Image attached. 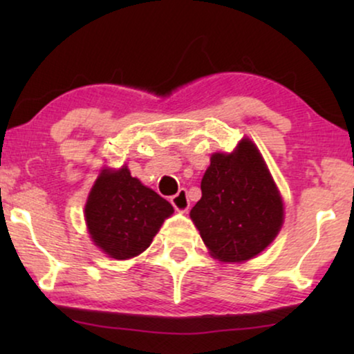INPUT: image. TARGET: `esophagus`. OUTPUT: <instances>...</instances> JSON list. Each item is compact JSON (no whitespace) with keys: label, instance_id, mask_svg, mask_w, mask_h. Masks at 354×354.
Returning <instances> with one entry per match:
<instances>
[{"label":"esophagus","instance_id":"1","mask_svg":"<svg viewBox=\"0 0 354 354\" xmlns=\"http://www.w3.org/2000/svg\"><path fill=\"white\" fill-rule=\"evenodd\" d=\"M171 203L177 211H180V212L188 211V207H190V200H188V196H187V190H178L177 195H174L171 198Z\"/></svg>","mask_w":354,"mask_h":354}]
</instances>
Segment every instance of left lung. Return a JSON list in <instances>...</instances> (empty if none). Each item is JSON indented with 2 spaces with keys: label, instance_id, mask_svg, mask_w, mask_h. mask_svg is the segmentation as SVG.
Here are the masks:
<instances>
[{
  "label": "left lung",
  "instance_id": "8db88e82",
  "mask_svg": "<svg viewBox=\"0 0 354 354\" xmlns=\"http://www.w3.org/2000/svg\"><path fill=\"white\" fill-rule=\"evenodd\" d=\"M190 217L212 258L241 263L259 254L283 224V201L250 138L234 153H214Z\"/></svg>",
  "mask_w": 354,
  "mask_h": 354
}]
</instances>
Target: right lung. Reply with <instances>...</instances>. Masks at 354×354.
Returning a JSON list of instances; mask_svg holds the SVG:
<instances>
[{
    "instance_id": "1",
    "label": "right lung",
    "mask_w": 354,
    "mask_h": 354,
    "mask_svg": "<svg viewBox=\"0 0 354 354\" xmlns=\"http://www.w3.org/2000/svg\"><path fill=\"white\" fill-rule=\"evenodd\" d=\"M174 207L130 176L127 166L103 169L91 187L85 221L91 241L114 259H130L151 245Z\"/></svg>"
}]
</instances>
